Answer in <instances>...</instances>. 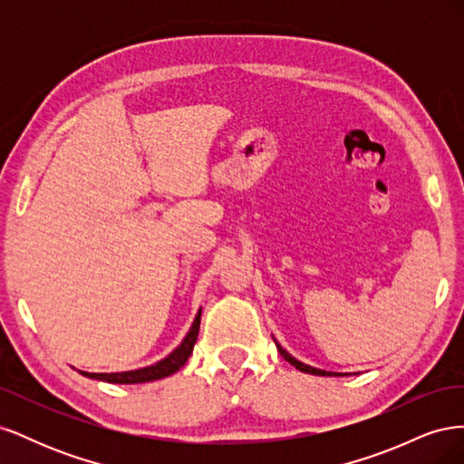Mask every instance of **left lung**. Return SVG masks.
<instances>
[{
  "label": "left lung",
  "instance_id": "8db88e82",
  "mask_svg": "<svg viewBox=\"0 0 464 464\" xmlns=\"http://www.w3.org/2000/svg\"><path fill=\"white\" fill-rule=\"evenodd\" d=\"M276 348H278V353H280V356H283L286 362H290L294 368L296 370H300V372H305V373H314V375H343V373H334V372H325V370H317V368H312V366H307V363H302L300 360H296L294 356H290L286 350L280 346V344H276Z\"/></svg>",
  "mask_w": 464,
  "mask_h": 464
}]
</instances>
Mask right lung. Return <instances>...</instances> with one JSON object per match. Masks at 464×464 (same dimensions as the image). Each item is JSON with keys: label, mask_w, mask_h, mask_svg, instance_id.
Wrapping results in <instances>:
<instances>
[{"label": "right lung", "mask_w": 464, "mask_h": 464, "mask_svg": "<svg viewBox=\"0 0 464 464\" xmlns=\"http://www.w3.org/2000/svg\"><path fill=\"white\" fill-rule=\"evenodd\" d=\"M199 323H201V312L195 315L193 325L186 334V339L181 341V344L174 350L172 354H168L164 360L154 363V366L133 370V372H121V373H89V372H81V373L91 379H101V382H108V383H147V382H154V379L172 375L184 366L188 358L191 356L193 344L198 341V334H199Z\"/></svg>", "instance_id": "1"}]
</instances>
